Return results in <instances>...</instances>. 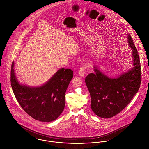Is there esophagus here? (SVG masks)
<instances>
[{"instance_id": "obj_1", "label": "esophagus", "mask_w": 149, "mask_h": 149, "mask_svg": "<svg viewBox=\"0 0 149 149\" xmlns=\"http://www.w3.org/2000/svg\"><path fill=\"white\" fill-rule=\"evenodd\" d=\"M86 69V66H81L80 69H79V75L81 76V77H84V74H85V69Z\"/></svg>"}]
</instances>
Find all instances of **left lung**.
Returning a JSON list of instances; mask_svg holds the SVG:
<instances>
[{"label":"left lung","instance_id":"left-lung-1","mask_svg":"<svg viewBox=\"0 0 149 149\" xmlns=\"http://www.w3.org/2000/svg\"><path fill=\"white\" fill-rule=\"evenodd\" d=\"M132 49L134 68L117 78H108L95 67L85 81L91 95V107L98 117L108 118L119 113L138 92L141 80L140 57L132 37L128 36Z\"/></svg>","mask_w":149,"mask_h":149}]
</instances>
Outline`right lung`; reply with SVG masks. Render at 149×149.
<instances>
[{
    "instance_id": "add662e5",
    "label": "right lung",
    "mask_w": 149,
    "mask_h": 149,
    "mask_svg": "<svg viewBox=\"0 0 149 149\" xmlns=\"http://www.w3.org/2000/svg\"><path fill=\"white\" fill-rule=\"evenodd\" d=\"M72 77L71 69L62 68L44 85L31 88L17 81L14 62L10 71L13 92L23 109L36 120L46 122L55 120L63 111L65 93Z\"/></svg>"
}]
</instances>
